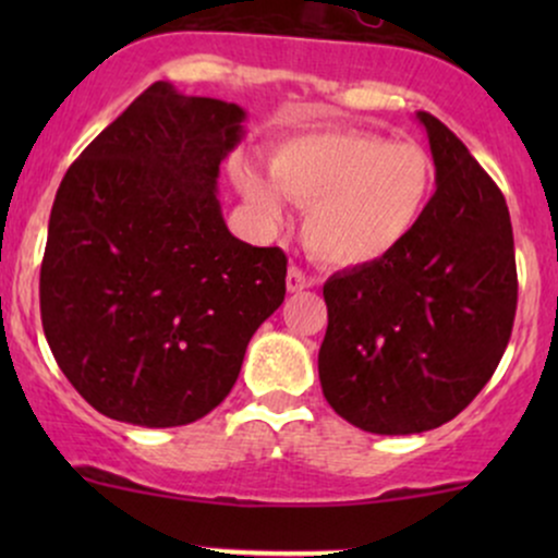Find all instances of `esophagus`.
<instances>
[{
    "mask_svg": "<svg viewBox=\"0 0 558 558\" xmlns=\"http://www.w3.org/2000/svg\"><path fill=\"white\" fill-rule=\"evenodd\" d=\"M312 286V278H306L304 272L299 270V267H288V275H286V288L291 293H299V291H304V288H310Z\"/></svg>",
    "mask_w": 558,
    "mask_h": 558,
    "instance_id": "obj_1",
    "label": "esophagus"
}]
</instances>
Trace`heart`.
I'll return each instance as SVG.
<instances>
[{"instance_id": "1", "label": "heart", "mask_w": 558, "mask_h": 558, "mask_svg": "<svg viewBox=\"0 0 558 558\" xmlns=\"http://www.w3.org/2000/svg\"><path fill=\"white\" fill-rule=\"evenodd\" d=\"M270 175L235 168V185L265 226L286 217L283 194L306 207L304 241L332 267H364L393 254L425 215L435 170L417 144L360 131H319L283 141Z\"/></svg>"}]
</instances>
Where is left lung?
Segmentation results:
<instances>
[{
	"label": "left lung",
	"instance_id": "left-lung-1",
	"mask_svg": "<svg viewBox=\"0 0 558 558\" xmlns=\"http://www.w3.org/2000/svg\"><path fill=\"white\" fill-rule=\"evenodd\" d=\"M435 194L386 259L330 275L319 383L360 430L440 427L483 390L517 312L514 233L498 185L438 118L417 112Z\"/></svg>",
	"mask_w": 558,
	"mask_h": 558
}]
</instances>
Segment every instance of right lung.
<instances>
[{
    "label": "right lung",
    "instance_id": "add662e5",
    "mask_svg": "<svg viewBox=\"0 0 558 558\" xmlns=\"http://www.w3.org/2000/svg\"><path fill=\"white\" fill-rule=\"evenodd\" d=\"M243 120L233 101L159 81L57 189L38 286L44 336L105 417L141 427L202 420L283 304L286 254L235 239L217 198Z\"/></svg>",
    "mask_w": 558,
    "mask_h": 558
}]
</instances>
